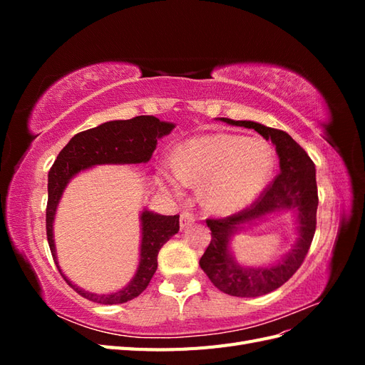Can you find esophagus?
Here are the masks:
<instances>
[{
	"mask_svg": "<svg viewBox=\"0 0 365 365\" xmlns=\"http://www.w3.org/2000/svg\"><path fill=\"white\" fill-rule=\"evenodd\" d=\"M195 220H196L195 213H192V212H189V210H187V212H182L181 216H180V225L184 230V228H187L189 225H192Z\"/></svg>",
	"mask_w": 365,
	"mask_h": 365,
	"instance_id": "esophagus-1",
	"label": "esophagus"
}]
</instances>
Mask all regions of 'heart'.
Segmentation results:
<instances>
[{"label": "heart", "instance_id": "1", "mask_svg": "<svg viewBox=\"0 0 365 365\" xmlns=\"http://www.w3.org/2000/svg\"><path fill=\"white\" fill-rule=\"evenodd\" d=\"M274 153L267 141L236 134H212L185 143L176 165L165 172L175 190L187 184L204 185V201L217 213L250 205L267 185Z\"/></svg>", "mask_w": 365, "mask_h": 365}]
</instances>
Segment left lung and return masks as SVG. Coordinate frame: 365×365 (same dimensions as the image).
Listing matches in <instances>:
<instances>
[{
    "label": "left lung",
    "instance_id": "8db88e82",
    "mask_svg": "<svg viewBox=\"0 0 365 365\" xmlns=\"http://www.w3.org/2000/svg\"><path fill=\"white\" fill-rule=\"evenodd\" d=\"M233 126L254 129L271 140L280 160V173L259 200L242 212L224 219H207L212 240L200 260L208 279L233 297H260L275 291L288 282L302 267L311 248L317 227L318 192L315 164L306 150L286 132L250 120L219 118ZM291 209L297 217L299 239L289 254L269 267H242L229 250V242L237 230L272 212Z\"/></svg>",
    "mask_w": 365,
    "mask_h": 365
}]
</instances>
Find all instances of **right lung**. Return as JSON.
<instances>
[{"mask_svg": "<svg viewBox=\"0 0 365 365\" xmlns=\"http://www.w3.org/2000/svg\"><path fill=\"white\" fill-rule=\"evenodd\" d=\"M173 123L160 121L153 115H138L130 120H113L101 126L76 134L65 146L51 165L48 172V202H47V240L54 263L71 288L83 298L101 304L126 303L138 297L148 288L150 279L158 267V252L161 247L180 230V215L163 216L143 210L141 222V244L140 262L132 280L117 292L94 294L81 289L73 284L59 268L56 247H54L53 222L65 187L71 178L82 170L101 164H138L148 163L157 148V141L169 135Z\"/></svg>", "mask_w": 365, "mask_h": 365, "instance_id": "1", "label": "right lung"}]
</instances>
